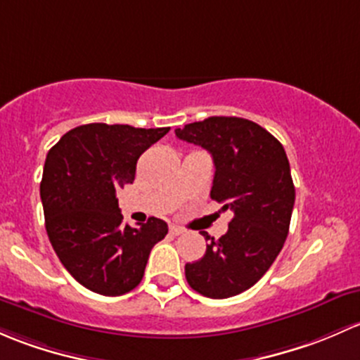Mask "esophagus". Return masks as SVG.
I'll return each instance as SVG.
<instances>
[{
  "mask_svg": "<svg viewBox=\"0 0 360 360\" xmlns=\"http://www.w3.org/2000/svg\"><path fill=\"white\" fill-rule=\"evenodd\" d=\"M184 229L181 227H179V225H172V227H169V234L172 236H180V234H184Z\"/></svg>",
  "mask_w": 360,
  "mask_h": 360,
  "instance_id": "esophagus-1",
  "label": "esophagus"
}]
</instances>
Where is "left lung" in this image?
<instances>
[{
	"instance_id": "1",
	"label": "left lung",
	"mask_w": 360,
	"mask_h": 360,
	"mask_svg": "<svg viewBox=\"0 0 360 360\" xmlns=\"http://www.w3.org/2000/svg\"><path fill=\"white\" fill-rule=\"evenodd\" d=\"M175 133L211 154L210 195L234 213L220 239L202 232L211 243L185 265V277L202 296L231 298L257 284L283 250L295 206L290 161L276 136L243 117L213 116Z\"/></svg>"
}]
</instances>
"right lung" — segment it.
<instances>
[{
	"label": "right lung",
	"mask_w": 360,
	"mask_h": 360,
	"mask_svg": "<svg viewBox=\"0 0 360 360\" xmlns=\"http://www.w3.org/2000/svg\"><path fill=\"white\" fill-rule=\"evenodd\" d=\"M169 128L90 123L65 133L44 161L39 185L44 225L58 260L86 290L120 296L135 290L168 225L150 217L123 224L116 191L133 184L136 161Z\"/></svg>",
	"instance_id": "1"
}]
</instances>
